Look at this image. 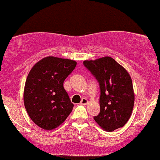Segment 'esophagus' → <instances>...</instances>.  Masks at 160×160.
<instances>
[{"label": "esophagus", "mask_w": 160, "mask_h": 160, "mask_svg": "<svg viewBox=\"0 0 160 160\" xmlns=\"http://www.w3.org/2000/svg\"><path fill=\"white\" fill-rule=\"evenodd\" d=\"M88 104V100L85 98H82L81 102H80V104H82V105H86V104Z\"/></svg>", "instance_id": "34e87169"}]
</instances>
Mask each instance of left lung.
<instances>
[{"instance_id": "1", "label": "left lung", "mask_w": 160, "mask_h": 160, "mask_svg": "<svg viewBox=\"0 0 160 160\" xmlns=\"http://www.w3.org/2000/svg\"><path fill=\"white\" fill-rule=\"evenodd\" d=\"M100 87V113L94 120L108 132L122 127L132 112L135 95L130 75L111 57L84 61Z\"/></svg>"}]
</instances>
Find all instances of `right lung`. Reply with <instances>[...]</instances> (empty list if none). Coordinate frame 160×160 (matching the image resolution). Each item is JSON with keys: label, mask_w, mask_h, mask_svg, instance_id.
<instances>
[{"label": "right lung", "mask_w": 160, "mask_h": 160, "mask_svg": "<svg viewBox=\"0 0 160 160\" xmlns=\"http://www.w3.org/2000/svg\"><path fill=\"white\" fill-rule=\"evenodd\" d=\"M77 62L57 57H46L29 72L24 90V104L28 114L40 128L51 130L66 120L72 111L64 81Z\"/></svg>", "instance_id": "1"}]
</instances>
